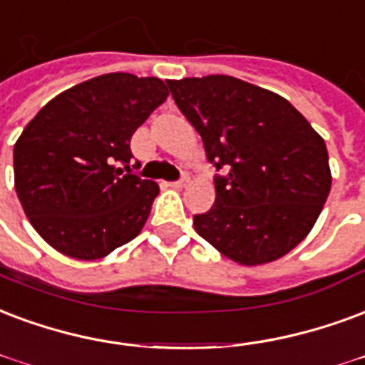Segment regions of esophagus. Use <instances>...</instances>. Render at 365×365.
<instances>
[{
  "label": "esophagus",
  "mask_w": 365,
  "mask_h": 365,
  "mask_svg": "<svg viewBox=\"0 0 365 365\" xmlns=\"http://www.w3.org/2000/svg\"><path fill=\"white\" fill-rule=\"evenodd\" d=\"M187 182H190V178H187V175H183L182 180L168 183V185H170V187H174V190H182V187H185V185H187Z\"/></svg>",
  "instance_id": "1"
}]
</instances>
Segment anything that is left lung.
Instances as JSON below:
<instances>
[{"mask_svg":"<svg viewBox=\"0 0 365 365\" xmlns=\"http://www.w3.org/2000/svg\"><path fill=\"white\" fill-rule=\"evenodd\" d=\"M201 135L217 199L199 236L240 265L280 259L309 234L331 191L323 137L279 94L228 75L166 81Z\"/></svg>","mask_w":365,"mask_h":365,"instance_id":"left-lung-1","label":"left lung"}]
</instances>
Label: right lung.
<instances>
[{
    "label": "right lung",
    "mask_w": 365,
    "mask_h": 365,
    "mask_svg": "<svg viewBox=\"0 0 365 365\" xmlns=\"http://www.w3.org/2000/svg\"><path fill=\"white\" fill-rule=\"evenodd\" d=\"M166 96L156 77L106 73L58 94L24 128L15 190L53 250L94 261L139 236L158 185L131 174L129 143Z\"/></svg>",
    "instance_id": "right-lung-1"
}]
</instances>
